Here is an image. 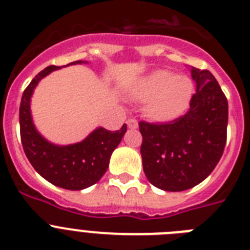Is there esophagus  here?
<instances>
[{
	"mask_svg": "<svg viewBox=\"0 0 250 250\" xmlns=\"http://www.w3.org/2000/svg\"><path fill=\"white\" fill-rule=\"evenodd\" d=\"M126 124H127V126H129L130 129H138V127H139V123L135 120V119H129Z\"/></svg>",
	"mask_w": 250,
	"mask_h": 250,
	"instance_id": "1",
	"label": "esophagus"
}]
</instances>
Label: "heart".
I'll return each mask as SVG.
<instances>
[{
  "instance_id": "b5f03b06",
  "label": "heart",
  "mask_w": 250,
  "mask_h": 250,
  "mask_svg": "<svg viewBox=\"0 0 250 250\" xmlns=\"http://www.w3.org/2000/svg\"><path fill=\"white\" fill-rule=\"evenodd\" d=\"M195 92L194 81L187 75L167 70H156L143 77L132 90L144 112L154 123H170L187 112Z\"/></svg>"
}]
</instances>
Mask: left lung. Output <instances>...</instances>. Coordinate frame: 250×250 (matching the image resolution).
I'll return each instance as SVG.
<instances>
[{
    "instance_id": "obj_1",
    "label": "left lung",
    "mask_w": 250,
    "mask_h": 250,
    "mask_svg": "<svg viewBox=\"0 0 250 250\" xmlns=\"http://www.w3.org/2000/svg\"><path fill=\"white\" fill-rule=\"evenodd\" d=\"M190 72L196 92L184 116L167 124H139L144 173L165 191H184L202 183L219 163L227 143L225 95L210 71L190 66Z\"/></svg>"
}]
</instances>
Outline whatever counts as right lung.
<instances>
[{
	"label": "right lung",
	"instance_id": "1",
	"mask_svg": "<svg viewBox=\"0 0 250 250\" xmlns=\"http://www.w3.org/2000/svg\"><path fill=\"white\" fill-rule=\"evenodd\" d=\"M89 63L75 61L68 63ZM62 66H48L37 74L26 87L20 105V130L23 151L37 173L51 184L67 190H83L103 178L109 167L111 154L126 132V124L118 131L99 126L83 140L57 145L43 138L36 129L31 114V98L43 77Z\"/></svg>",
	"mask_w": 250,
	"mask_h": 250
}]
</instances>
